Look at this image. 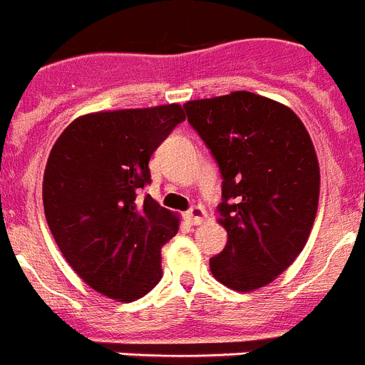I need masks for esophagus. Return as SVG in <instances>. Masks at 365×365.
Instances as JSON below:
<instances>
[{"label":"esophagus","instance_id":"34e87169","mask_svg":"<svg viewBox=\"0 0 365 365\" xmlns=\"http://www.w3.org/2000/svg\"><path fill=\"white\" fill-rule=\"evenodd\" d=\"M185 217H186V221H188L190 225H199V223H203V220L207 217V212H205L203 207L195 205V207H192L188 212L185 214Z\"/></svg>","mask_w":365,"mask_h":365}]
</instances>
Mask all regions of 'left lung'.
<instances>
[{"label": "left lung", "mask_w": 365, "mask_h": 365, "mask_svg": "<svg viewBox=\"0 0 365 365\" xmlns=\"http://www.w3.org/2000/svg\"><path fill=\"white\" fill-rule=\"evenodd\" d=\"M221 173L227 245L210 272L236 292L269 284L303 251L319 199V164L294 110L251 92L185 105Z\"/></svg>", "instance_id": "left-lung-1"}]
</instances>
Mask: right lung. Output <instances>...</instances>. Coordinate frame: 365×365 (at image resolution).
I'll list each match as a JSON object with an SVG mask.
<instances>
[{
    "mask_svg": "<svg viewBox=\"0 0 365 365\" xmlns=\"http://www.w3.org/2000/svg\"><path fill=\"white\" fill-rule=\"evenodd\" d=\"M185 121L179 105L96 112L77 118L49 153L43 212L62 257L96 292L135 301L162 279L160 249L177 216L140 190L149 160Z\"/></svg>",
    "mask_w": 365,
    "mask_h": 365,
    "instance_id": "right-lung-1",
    "label": "right lung"
}]
</instances>
